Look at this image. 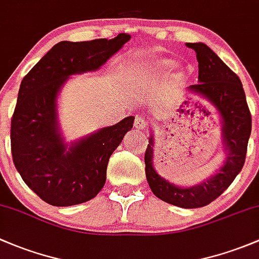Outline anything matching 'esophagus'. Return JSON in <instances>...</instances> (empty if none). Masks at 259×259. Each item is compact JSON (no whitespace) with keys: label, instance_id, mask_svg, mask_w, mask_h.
<instances>
[{"label":"esophagus","instance_id":"obj_1","mask_svg":"<svg viewBox=\"0 0 259 259\" xmlns=\"http://www.w3.org/2000/svg\"><path fill=\"white\" fill-rule=\"evenodd\" d=\"M146 126H147V122H146L145 117L136 116V118H135V127H136V130L143 131V130H146Z\"/></svg>","mask_w":259,"mask_h":259}]
</instances>
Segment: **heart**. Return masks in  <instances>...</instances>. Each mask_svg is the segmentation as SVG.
<instances>
[{
  "label": "heart",
  "mask_w": 259,
  "mask_h": 259,
  "mask_svg": "<svg viewBox=\"0 0 259 259\" xmlns=\"http://www.w3.org/2000/svg\"><path fill=\"white\" fill-rule=\"evenodd\" d=\"M156 67L161 71H167L172 67V61L169 60H162L158 63H156Z\"/></svg>",
  "instance_id": "heart-1"
}]
</instances>
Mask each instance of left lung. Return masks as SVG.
Listing matches in <instances>:
<instances>
[{"label": "left lung", "mask_w": 259, "mask_h": 259, "mask_svg": "<svg viewBox=\"0 0 259 259\" xmlns=\"http://www.w3.org/2000/svg\"><path fill=\"white\" fill-rule=\"evenodd\" d=\"M187 47L196 52L199 82L187 90L192 95L206 98L221 114L226 161L208 180L192 187H180L162 178L153 168V136H151L145 163L146 177L154 196L173 206L198 208L220 197L241 172L246 161L252 117L239 77L207 45L198 42L187 44Z\"/></svg>", "instance_id": "1"}]
</instances>
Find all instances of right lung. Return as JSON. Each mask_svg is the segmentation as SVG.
<instances>
[{"label":"right lung","instance_id":"right-lung-1","mask_svg":"<svg viewBox=\"0 0 259 259\" xmlns=\"http://www.w3.org/2000/svg\"><path fill=\"white\" fill-rule=\"evenodd\" d=\"M131 36L62 41L23 77L11 119V152L23 182L49 204L74 206L95 198L106 182L111 154L133 127L130 116L72 142L63 141L57 121V96L71 74L96 71Z\"/></svg>","mask_w":259,"mask_h":259}]
</instances>
